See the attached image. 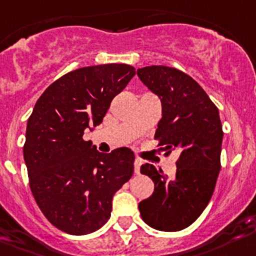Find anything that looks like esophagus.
Returning <instances> with one entry per match:
<instances>
[{"label":"esophagus","mask_w":256,"mask_h":256,"mask_svg":"<svg viewBox=\"0 0 256 256\" xmlns=\"http://www.w3.org/2000/svg\"><path fill=\"white\" fill-rule=\"evenodd\" d=\"M140 165H142V160L137 157V158L134 160V172H136V174H140Z\"/></svg>","instance_id":"1"}]
</instances>
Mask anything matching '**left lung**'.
<instances>
[{
	"instance_id": "1",
	"label": "left lung",
	"mask_w": 256,
	"mask_h": 256,
	"mask_svg": "<svg viewBox=\"0 0 256 256\" xmlns=\"http://www.w3.org/2000/svg\"><path fill=\"white\" fill-rule=\"evenodd\" d=\"M137 74L162 104L154 140L166 147L165 156L180 152L172 179L151 164L140 166V174L154 182V192L138 208L152 228L180 231L198 218L212 198L221 170L220 112L198 82L180 70L150 66Z\"/></svg>"
}]
</instances>
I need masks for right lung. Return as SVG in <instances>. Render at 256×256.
Segmentation results:
<instances>
[{"mask_svg":"<svg viewBox=\"0 0 256 256\" xmlns=\"http://www.w3.org/2000/svg\"><path fill=\"white\" fill-rule=\"evenodd\" d=\"M136 74L130 64L82 67L42 94L28 119L24 158L38 207L53 226L86 235L106 224L112 196L134 171V154H102L82 138Z\"/></svg>","mask_w":256,"mask_h":256,"instance_id":"obj_1","label":"right lung"}]
</instances>
